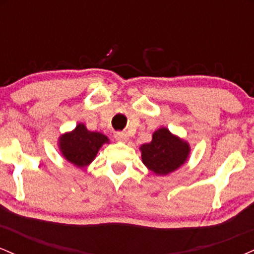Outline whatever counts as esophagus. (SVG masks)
Listing matches in <instances>:
<instances>
[{
  "label": "esophagus",
  "mask_w": 254,
  "mask_h": 254,
  "mask_svg": "<svg viewBox=\"0 0 254 254\" xmlns=\"http://www.w3.org/2000/svg\"><path fill=\"white\" fill-rule=\"evenodd\" d=\"M115 138L117 139V141H127V138H129V136H127V132H124V131H117V132L115 133Z\"/></svg>",
  "instance_id": "1"
}]
</instances>
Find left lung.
I'll return each mask as SVG.
<instances>
[{"label": "left lung", "mask_w": 254, "mask_h": 254, "mask_svg": "<svg viewBox=\"0 0 254 254\" xmlns=\"http://www.w3.org/2000/svg\"><path fill=\"white\" fill-rule=\"evenodd\" d=\"M139 150L142 153V162L148 170L166 176L185 164L190 154V145L171 133L168 129L161 127L153 133L150 143L142 144Z\"/></svg>", "instance_id": "obj_1"}]
</instances>
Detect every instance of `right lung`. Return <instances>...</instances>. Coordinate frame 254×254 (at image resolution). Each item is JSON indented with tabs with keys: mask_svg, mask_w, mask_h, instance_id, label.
Returning a JSON list of instances; mask_svg holds the SVG:
<instances>
[{
	"mask_svg": "<svg viewBox=\"0 0 254 254\" xmlns=\"http://www.w3.org/2000/svg\"><path fill=\"white\" fill-rule=\"evenodd\" d=\"M104 143H109L106 136L87 130L84 124H78L71 132L60 137V150L69 162L82 168L95 159Z\"/></svg>",
	"mask_w": 254,
	"mask_h": 254,
	"instance_id": "right-lung-1",
	"label": "right lung"
}]
</instances>
